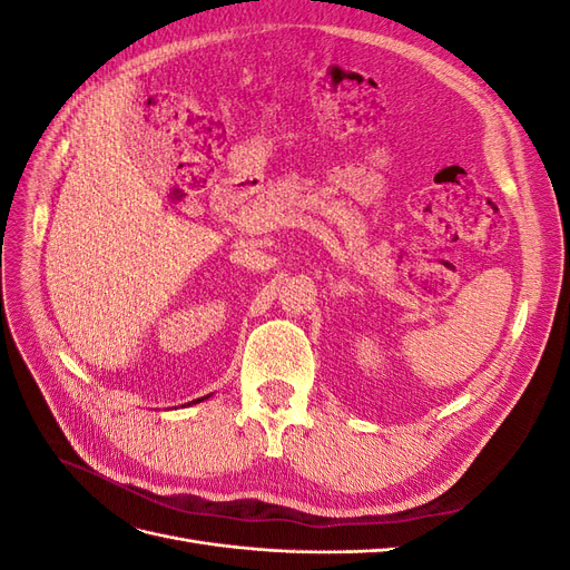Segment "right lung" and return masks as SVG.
<instances>
[{
  "mask_svg": "<svg viewBox=\"0 0 570 570\" xmlns=\"http://www.w3.org/2000/svg\"><path fill=\"white\" fill-rule=\"evenodd\" d=\"M204 400H206V396H202V400H195V402H204ZM195 402H193V404H195Z\"/></svg>",
  "mask_w": 570,
  "mask_h": 570,
  "instance_id": "obj_1",
  "label": "right lung"
}]
</instances>
